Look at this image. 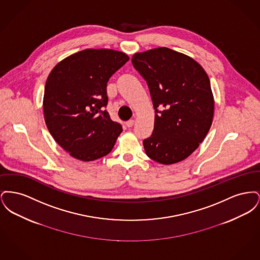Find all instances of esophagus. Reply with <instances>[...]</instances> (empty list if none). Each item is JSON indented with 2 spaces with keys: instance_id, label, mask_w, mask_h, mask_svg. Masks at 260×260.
Returning a JSON list of instances; mask_svg holds the SVG:
<instances>
[{
  "instance_id": "esophagus-1",
  "label": "esophagus",
  "mask_w": 260,
  "mask_h": 260,
  "mask_svg": "<svg viewBox=\"0 0 260 260\" xmlns=\"http://www.w3.org/2000/svg\"><path fill=\"white\" fill-rule=\"evenodd\" d=\"M125 124H126V125H127L128 127H132V126L134 125V124H135V120H129V121H127Z\"/></svg>"
}]
</instances>
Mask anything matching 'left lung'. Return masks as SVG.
<instances>
[{
    "label": "left lung",
    "mask_w": 260,
    "mask_h": 260,
    "mask_svg": "<svg viewBox=\"0 0 260 260\" xmlns=\"http://www.w3.org/2000/svg\"><path fill=\"white\" fill-rule=\"evenodd\" d=\"M132 62L147 82L155 109L153 133L143 140L146 155L161 165L185 160L212 124L209 76L192 57L165 47L135 53Z\"/></svg>",
    "instance_id": "1"
}]
</instances>
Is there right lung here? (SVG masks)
Returning a JSON list of instances; mask_svg holds the SVG:
<instances>
[{"mask_svg":"<svg viewBox=\"0 0 260 260\" xmlns=\"http://www.w3.org/2000/svg\"><path fill=\"white\" fill-rule=\"evenodd\" d=\"M129 57L122 51L87 49L58 62L45 87L43 107L56 143L77 160L90 161L109 154L123 132L107 105V82Z\"/></svg>","mask_w":260,"mask_h":260,"instance_id":"obj_1","label":"right lung"}]
</instances>
